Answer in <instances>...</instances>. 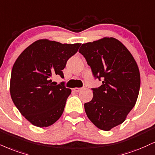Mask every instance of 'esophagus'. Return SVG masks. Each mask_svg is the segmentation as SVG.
Segmentation results:
<instances>
[{
    "label": "esophagus",
    "mask_w": 155,
    "mask_h": 155,
    "mask_svg": "<svg viewBox=\"0 0 155 155\" xmlns=\"http://www.w3.org/2000/svg\"><path fill=\"white\" fill-rule=\"evenodd\" d=\"M81 90V88H77V87H76V88H74V91L76 92H79V91Z\"/></svg>",
    "instance_id": "1"
}]
</instances>
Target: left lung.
I'll use <instances>...</instances> for the list:
<instances>
[{"label":"left lung","mask_w":155,"mask_h":155,"mask_svg":"<svg viewBox=\"0 0 155 155\" xmlns=\"http://www.w3.org/2000/svg\"><path fill=\"white\" fill-rule=\"evenodd\" d=\"M79 52L102 84L93 88V98L84 104L94 126L110 131L124 123L134 107L140 89L139 67L129 50L113 37L82 44Z\"/></svg>","instance_id":"1"}]
</instances>
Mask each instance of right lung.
Masks as SVG:
<instances>
[{
  "instance_id": "right-lung-1",
  "label": "right lung",
  "mask_w": 155,
  "mask_h": 155,
  "mask_svg": "<svg viewBox=\"0 0 155 155\" xmlns=\"http://www.w3.org/2000/svg\"><path fill=\"white\" fill-rule=\"evenodd\" d=\"M80 45L42 39L28 46L15 61L11 97L21 114L34 126L48 127L62 115L71 90L63 82L54 84L51 78H64L62 70Z\"/></svg>"
}]
</instances>
